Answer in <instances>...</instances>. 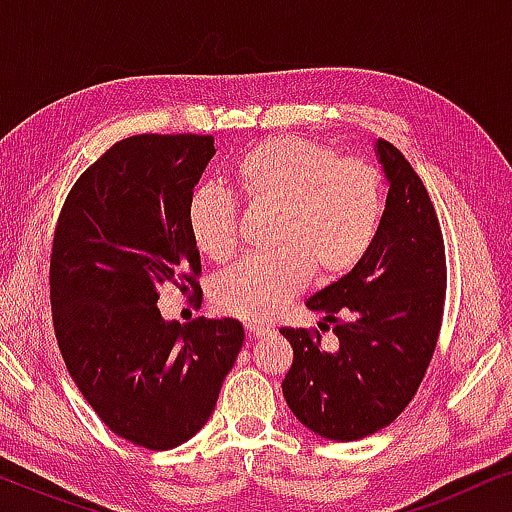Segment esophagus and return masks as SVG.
Here are the masks:
<instances>
[{"label": "esophagus", "instance_id": "obj_1", "mask_svg": "<svg viewBox=\"0 0 512 512\" xmlns=\"http://www.w3.org/2000/svg\"><path fill=\"white\" fill-rule=\"evenodd\" d=\"M244 328H247V333L251 335V338H265V335L272 333V326L256 324V321H247V324H244Z\"/></svg>", "mask_w": 512, "mask_h": 512}]
</instances>
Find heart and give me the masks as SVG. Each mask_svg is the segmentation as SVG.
<instances>
[{"instance_id": "heart-1", "label": "heart", "mask_w": 512, "mask_h": 512, "mask_svg": "<svg viewBox=\"0 0 512 512\" xmlns=\"http://www.w3.org/2000/svg\"><path fill=\"white\" fill-rule=\"evenodd\" d=\"M242 198L272 209L275 251L244 258L214 282V305L244 321H265L314 277L347 275L373 247L384 214L382 174L373 163L342 158L333 146L303 137H272L251 146L233 167ZM195 249L216 263L240 244L237 205L223 188L200 186L188 200Z\"/></svg>"}]
</instances>
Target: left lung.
<instances>
[{"instance_id":"obj_1","label":"left lung","mask_w":512,"mask_h":512,"mask_svg":"<svg viewBox=\"0 0 512 512\" xmlns=\"http://www.w3.org/2000/svg\"><path fill=\"white\" fill-rule=\"evenodd\" d=\"M389 193L368 254L305 300L333 321L326 352L303 328H282L293 363L282 391L300 424L328 440L384 429L412 401L436 349L445 303V247L429 193L396 146L373 142ZM319 335V333H317Z\"/></svg>"}]
</instances>
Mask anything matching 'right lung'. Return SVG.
<instances>
[{
  "label": "right lung",
  "instance_id": "1",
  "mask_svg": "<svg viewBox=\"0 0 512 512\" xmlns=\"http://www.w3.org/2000/svg\"><path fill=\"white\" fill-rule=\"evenodd\" d=\"M214 137L137 135L111 146L67 195L51 256L53 324L83 398L116 436L172 450L212 417L244 342L237 319L188 326L158 289H198L188 200Z\"/></svg>",
  "mask_w": 512,
  "mask_h": 512
}]
</instances>
